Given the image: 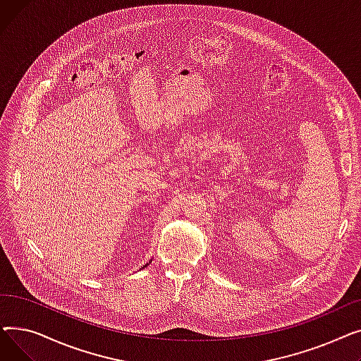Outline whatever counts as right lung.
<instances>
[{
  "label": "right lung",
  "mask_w": 361,
  "mask_h": 361,
  "mask_svg": "<svg viewBox=\"0 0 361 361\" xmlns=\"http://www.w3.org/2000/svg\"><path fill=\"white\" fill-rule=\"evenodd\" d=\"M145 267H147V263H146V264H145ZM145 267H143V268H145Z\"/></svg>",
  "instance_id": "right-lung-1"
}]
</instances>
